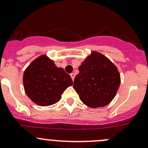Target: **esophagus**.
<instances>
[{"mask_svg": "<svg viewBox=\"0 0 148 148\" xmlns=\"http://www.w3.org/2000/svg\"><path fill=\"white\" fill-rule=\"evenodd\" d=\"M70 76H71V79H72V80H73V81H74V78H75V74H74V73H71V74H70Z\"/></svg>", "mask_w": 148, "mask_h": 148, "instance_id": "obj_1", "label": "esophagus"}]
</instances>
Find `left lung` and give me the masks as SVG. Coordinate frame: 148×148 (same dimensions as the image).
<instances>
[{
	"label": "left lung",
	"mask_w": 148,
	"mask_h": 148,
	"mask_svg": "<svg viewBox=\"0 0 148 148\" xmlns=\"http://www.w3.org/2000/svg\"><path fill=\"white\" fill-rule=\"evenodd\" d=\"M79 71L74 89L84 104L97 108L112 101L120 87V74L108 58L93 51L82 62Z\"/></svg>",
	"instance_id": "left-lung-1"
}]
</instances>
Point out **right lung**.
<instances>
[{
    "mask_svg": "<svg viewBox=\"0 0 148 148\" xmlns=\"http://www.w3.org/2000/svg\"><path fill=\"white\" fill-rule=\"evenodd\" d=\"M23 83L26 95L37 105L46 107L56 104L64 91L73 85L69 74L57 67L46 54L34 59L25 69Z\"/></svg>",
    "mask_w": 148,
    "mask_h": 148,
    "instance_id": "right-lung-1",
    "label": "right lung"
}]
</instances>
